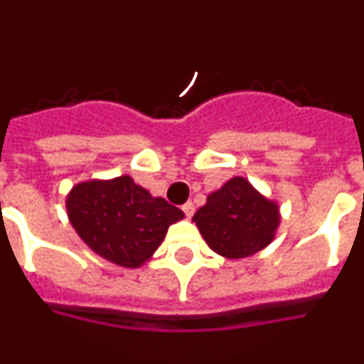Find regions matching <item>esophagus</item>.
I'll list each match as a JSON object with an SVG mask.
<instances>
[{"mask_svg":"<svg viewBox=\"0 0 364 364\" xmlns=\"http://www.w3.org/2000/svg\"><path fill=\"white\" fill-rule=\"evenodd\" d=\"M182 211L186 213V217L191 218L193 213H195V204H193V202H186V204L182 205Z\"/></svg>","mask_w":364,"mask_h":364,"instance_id":"34e87169","label":"esophagus"}]
</instances>
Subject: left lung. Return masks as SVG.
I'll return each mask as SVG.
<instances>
[{
	"label": "left lung",
	"mask_w": 364,
	"mask_h": 364,
	"mask_svg": "<svg viewBox=\"0 0 364 364\" xmlns=\"http://www.w3.org/2000/svg\"><path fill=\"white\" fill-rule=\"evenodd\" d=\"M208 246L226 259H244L264 250L281 222L277 202L260 195L246 178L235 176L193 217Z\"/></svg>",
	"instance_id": "obj_1"
}]
</instances>
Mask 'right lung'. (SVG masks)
<instances>
[{"label": "right lung", "instance_id": "add662e5", "mask_svg": "<svg viewBox=\"0 0 364 364\" xmlns=\"http://www.w3.org/2000/svg\"><path fill=\"white\" fill-rule=\"evenodd\" d=\"M67 213L92 252L124 268L149 260L167 228L184 218L178 208L153 197L127 175L76 184L67 195Z\"/></svg>", "mask_w": 364, "mask_h": 364}]
</instances>
